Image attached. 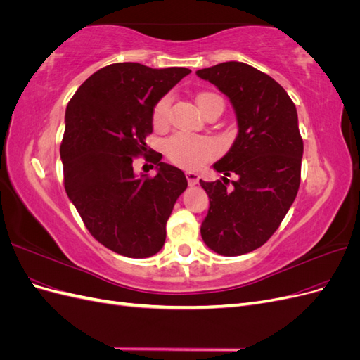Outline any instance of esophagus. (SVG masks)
<instances>
[{"instance_id": "obj_1", "label": "esophagus", "mask_w": 360, "mask_h": 360, "mask_svg": "<svg viewBox=\"0 0 360 360\" xmlns=\"http://www.w3.org/2000/svg\"><path fill=\"white\" fill-rule=\"evenodd\" d=\"M186 179H188L189 186H195V184L198 183V174L197 172H192V171H188L186 172Z\"/></svg>"}]
</instances>
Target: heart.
I'll list each match as a JSON object with an SVG mask.
<instances>
[{
    "mask_svg": "<svg viewBox=\"0 0 360 360\" xmlns=\"http://www.w3.org/2000/svg\"><path fill=\"white\" fill-rule=\"evenodd\" d=\"M197 103L202 114L210 110L213 105H221L224 108V101L216 93H201L197 97ZM171 106V97L163 96L162 99L153 108V124L156 127H163L168 123ZM168 159L176 165L188 169L200 168L204 162L210 160L214 155V146L210 139L188 136V135H176L165 146Z\"/></svg>",
    "mask_w": 360,
    "mask_h": 360,
    "instance_id": "obj_1",
    "label": "heart"
}]
</instances>
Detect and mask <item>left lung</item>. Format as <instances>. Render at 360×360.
I'll use <instances>...</instances> for the list:
<instances>
[{"label":"left lung","mask_w":360,"mask_h":360,"mask_svg":"<svg viewBox=\"0 0 360 360\" xmlns=\"http://www.w3.org/2000/svg\"><path fill=\"white\" fill-rule=\"evenodd\" d=\"M197 75L228 96L238 124L233 147L213 165L225 177L200 180L210 198L201 237L217 254L243 255L269 240L297 195L303 155L297 111L274 78L249 64L226 61ZM231 173L239 180L226 190Z\"/></svg>","instance_id":"1"}]
</instances>
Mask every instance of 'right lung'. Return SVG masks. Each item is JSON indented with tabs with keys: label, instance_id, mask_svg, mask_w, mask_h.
<instances>
[{
	"label": "right lung",
	"instance_id": "add662e5",
	"mask_svg": "<svg viewBox=\"0 0 360 360\" xmlns=\"http://www.w3.org/2000/svg\"><path fill=\"white\" fill-rule=\"evenodd\" d=\"M191 70L151 69L115 63L93 73L66 108L61 141L64 189L86 230L105 248L129 258L158 254L167 221L188 188L181 169L160 162L146 138L153 132V108ZM144 155L158 167L155 178L133 172Z\"/></svg>",
	"mask_w": 360,
	"mask_h": 360
}]
</instances>
